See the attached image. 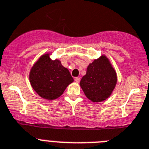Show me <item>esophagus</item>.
I'll return each mask as SVG.
<instances>
[{
  "mask_svg": "<svg viewBox=\"0 0 149 149\" xmlns=\"http://www.w3.org/2000/svg\"><path fill=\"white\" fill-rule=\"evenodd\" d=\"M75 81L77 82H80V78H79V77H76V78H75Z\"/></svg>",
  "mask_w": 149,
  "mask_h": 149,
  "instance_id": "1",
  "label": "esophagus"
}]
</instances>
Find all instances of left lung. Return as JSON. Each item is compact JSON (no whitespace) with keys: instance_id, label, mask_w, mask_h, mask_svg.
Listing matches in <instances>:
<instances>
[{"instance_id":"left-lung-1","label":"left lung","mask_w":149,"mask_h":149,"mask_svg":"<svg viewBox=\"0 0 149 149\" xmlns=\"http://www.w3.org/2000/svg\"><path fill=\"white\" fill-rule=\"evenodd\" d=\"M117 82V72L112 64L105 55H102L89 63L79 84L90 101L101 102L111 96Z\"/></svg>"}]
</instances>
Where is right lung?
Instances as JSON below:
<instances>
[{
  "instance_id": "right-lung-1",
  "label": "right lung",
  "mask_w": 149,
  "mask_h": 149,
  "mask_svg": "<svg viewBox=\"0 0 149 149\" xmlns=\"http://www.w3.org/2000/svg\"><path fill=\"white\" fill-rule=\"evenodd\" d=\"M47 53L38 58L29 72V82L40 97L48 101L57 99L73 82L68 69L59 60H52Z\"/></svg>"
}]
</instances>
